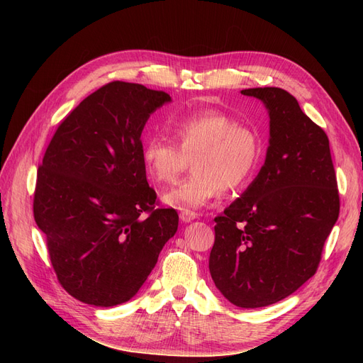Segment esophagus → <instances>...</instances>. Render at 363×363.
I'll use <instances>...</instances> for the list:
<instances>
[{
    "label": "esophagus",
    "mask_w": 363,
    "mask_h": 363,
    "mask_svg": "<svg viewBox=\"0 0 363 363\" xmlns=\"http://www.w3.org/2000/svg\"><path fill=\"white\" fill-rule=\"evenodd\" d=\"M179 218H181V220L182 222H191V220H194V219H197L199 218V215L197 213H194V212H181V215H179Z\"/></svg>",
    "instance_id": "esophagus-1"
}]
</instances>
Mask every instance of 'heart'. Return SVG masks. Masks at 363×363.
Wrapping results in <instances>:
<instances>
[{
	"instance_id": "obj_1",
	"label": "heart",
	"mask_w": 363,
	"mask_h": 363,
	"mask_svg": "<svg viewBox=\"0 0 363 363\" xmlns=\"http://www.w3.org/2000/svg\"><path fill=\"white\" fill-rule=\"evenodd\" d=\"M170 128L178 145L151 137L143 145L141 159L148 177L157 184H174L193 159L194 174L162 197L178 211H199L220 189L241 186L259 162L257 132L226 113H191L175 119Z\"/></svg>"
}]
</instances>
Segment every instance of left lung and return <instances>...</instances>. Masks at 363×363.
<instances>
[{
	"label": "left lung",
	"instance_id": "8db88e82",
	"mask_svg": "<svg viewBox=\"0 0 363 363\" xmlns=\"http://www.w3.org/2000/svg\"><path fill=\"white\" fill-rule=\"evenodd\" d=\"M269 114V145L245 191L215 218L208 269L238 308L269 306L312 278L340 213L327 133L287 91L242 89Z\"/></svg>",
	"mask_w": 363,
	"mask_h": 363
}]
</instances>
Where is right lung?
<instances>
[{"label":"right lung","mask_w":363,"mask_h":363,"mask_svg":"<svg viewBox=\"0 0 363 363\" xmlns=\"http://www.w3.org/2000/svg\"><path fill=\"white\" fill-rule=\"evenodd\" d=\"M170 101L163 91L110 82L69 114L45 151L33 216L57 278L79 301L130 300L178 231L175 208H155L141 159L150 114Z\"/></svg>","instance_id":"1"}]
</instances>
